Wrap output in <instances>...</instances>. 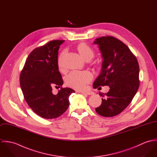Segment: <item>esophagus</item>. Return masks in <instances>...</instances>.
Instances as JSON below:
<instances>
[{
	"label": "esophagus",
	"instance_id": "1",
	"mask_svg": "<svg viewBox=\"0 0 157 157\" xmlns=\"http://www.w3.org/2000/svg\"><path fill=\"white\" fill-rule=\"evenodd\" d=\"M82 94H87V95H93L94 93L92 91L90 90H86V91H82V92H80Z\"/></svg>",
	"mask_w": 157,
	"mask_h": 157
}]
</instances>
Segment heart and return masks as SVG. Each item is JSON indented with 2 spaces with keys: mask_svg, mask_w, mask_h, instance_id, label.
I'll list each match as a JSON object with an SVG mask.
<instances>
[{
  "mask_svg": "<svg viewBox=\"0 0 157 157\" xmlns=\"http://www.w3.org/2000/svg\"><path fill=\"white\" fill-rule=\"evenodd\" d=\"M77 50L81 57L86 61H90L94 56V51L90 46L84 43H81L77 46ZM66 54L63 50L59 57V66L62 69V60ZM92 78V75L89 71H72L69 73L65 79L66 83L69 86L75 90H83L90 83Z\"/></svg>",
  "mask_w": 157,
  "mask_h": 157,
  "instance_id": "obj_1",
  "label": "heart"
}]
</instances>
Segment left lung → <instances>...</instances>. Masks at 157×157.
Here are the masks:
<instances>
[{"label":"left lung","instance_id":"left-lung-1","mask_svg":"<svg viewBox=\"0 0 157 157\" xmlns=\"http://www.w3.org/2000/svg\"><path fill=\"white\" fill-rule=\"evenodd\" d=\"M103 59L100 75L93 83L96 89L108 86L101 105L95 109L99 115L111 117L122 112L131 102L139 88V65L129 48L118 39L106 36L96 39Z\"/></svg>","mask_w":157,"mask_h":157}]
</instances>
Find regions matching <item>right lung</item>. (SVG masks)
<instances>
[{"label": "right lung", "mask_w": 157, "mask_h": 157, "mask_svg": "<svg viewBox=\"0 0 157 157\" xmlns=\"http://www.w3.org/2000/svg\"><path fill=\"white\" fill-rule=\"evenodd\" d=\"M63 40H52L34 49L28 56L20 75V84L26 103L32 110L46 119L56 118L67 110L69 97L75 92L63 84L59 71L58 51ZM61 87L58 94L52 86Z\"/></svg>", "instance_id": "obj_1"}]
</instances>
